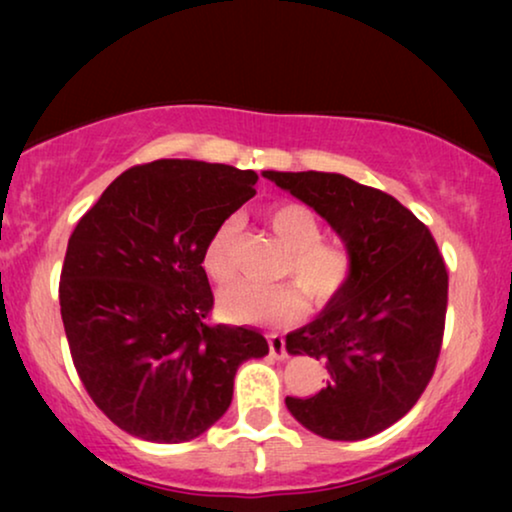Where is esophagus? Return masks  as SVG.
<instances>
[{"label":"esophagus","mask_w":512,"mask_h":512,"mask_svg":"<svg viewBox=\"0 0 512 512\" xmlns=\"http://www.w3.org/2000/svg\"><path fill=\"white\" fill-rule=\"evenodd\" d=\"M268 345H270V356L277 361H284L286 359V345H284V338L279 333H270L268 335Z\"/></svg>","instance_id":"obj_1"}]
</instances>
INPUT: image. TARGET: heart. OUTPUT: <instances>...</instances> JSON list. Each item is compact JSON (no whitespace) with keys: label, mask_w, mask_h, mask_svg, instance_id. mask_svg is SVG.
Returning a JSON list of instances; mask_svg holds the SVG:
<instances>
[{"label":"heart","mask_w":512,"mask_h":512,"mask_svg":"<svg viewBox=\"0 0 512 512\" xmlns=\"http://www.w3.org/2000/svg\"><path fill=\"white\" fill-rule=\"evenodd\" d=\"M270 228L289 249L282 272L286 277H296L314 303L326 305L345 291L354 258L342 244L321 240V223L312 209L296 202L279 205L270 212ZM235 235V219H226L209 235L202 263L216 282H226L233 275ZM299 287L235 282L219 293V310L226 319L244 324H291L307 310L305 293Z\"/></svg>","instance_id":"heart-1"}]
</instances>
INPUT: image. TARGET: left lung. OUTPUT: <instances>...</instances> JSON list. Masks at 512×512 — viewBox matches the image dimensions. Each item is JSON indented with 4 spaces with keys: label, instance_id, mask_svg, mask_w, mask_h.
<instances>
[{
    "label": "left lung",
    "instance_id": "1",
    "mask_svg": "<svg viewBox=\"0 0 512 512\" xmlns=\"http://www.w3.org/2000/svg\"><path fill=\"white\" fill-rule=\"evenodd\" d=\"M345 242L349 284L314 321L286 335V352L326 363L310 398L286 396L307 431L328 440L375 436L424 394L443 345L447 268L429 228L391 195L333 172H263Z\"/></svg>",
    "mask_w": 512,
    "mask_h": 512
}]
</instances>
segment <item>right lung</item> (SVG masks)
Listing matches in <instances>:
<instances>
[{
	"label": "right lung",
	"mask_w": 512,
	"mask_h": 512,
	"mask_svg": "<svg viewBox=\"0 0 512 512\" xmlns=\"http://www.w3.org/2000/svg\"><path fill=\"white\" fill-rule=\"evenodd\" d=\"M258 174L163 158L111 181L69 237L60 314L76 373L130 436L186 443L219 422L237 368L268 354L254 328L209 326V235Z\"/></svg>",
	"instance_id": "obj_1"
}]
</instances>
